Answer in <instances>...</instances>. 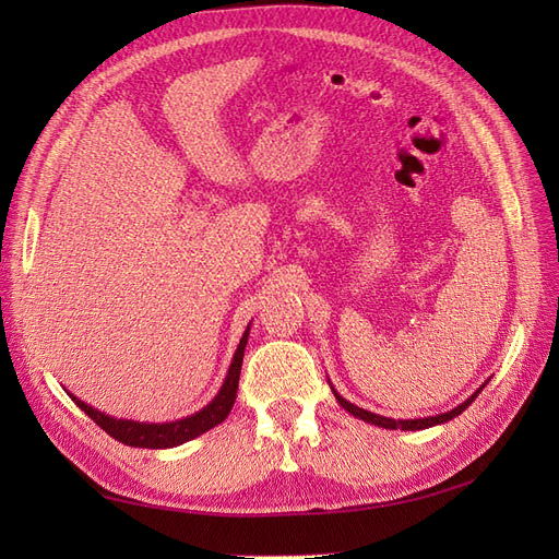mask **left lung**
Wrapping results in <instances>:
<instances>
[{
  "instance_id": "obj_1",
  "label": "left lung",
  "mask_w": 559,
  "mask_h": 559,
  "mask_svg": "<svg viewBox=\"0 0 559 559\" xmlns=\"http://www.w3.org/2000/svg\"><path fill=\"white\" fill-rule=\"evenodd\" d=\"M329 384H331V380H329ZM487 384V382H485ZM483 384V386H485ZM483 386H478L476 392H473L464 403H460L456 405V408H452V411H448V413H441V415H431V417H415V419H392V417H382V415H376V413H370V411H364V408H359V405H354V403H349L347 399H343L341 394L335 392L333 389V384H331V389H333V394H335V399H337V403L343 405V408L349 413V415H354V417H359V419H364V421H368V425H376V427H382V429H401V431H419V429H429V427H436V425H443V421H450L452 417H456V415H462L468 405L476 401V396L483 392Z\"/></svg>"
}]
</instances>
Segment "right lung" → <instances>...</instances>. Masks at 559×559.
<instances>
[{
    "label": "right lung",
    "mask_w": 559,
    "mask_h": 559,
    "mask_svg": "<svg viewBox=\"0 0 559 559\" xmlns=\"http://www.w3.org/2000/svg\"><path fill=\"white\" fill-rule=\"evenodd\" d=\"M249 326L245 329L240 345L233 354V361L228 366V376L218 389L216 396L205 405V408L183 417V419H175V421H134V419H118L111 415H105L103 411L93 408V405L83 403L81 399H76L74 394H70V399L79 405V408L86 413L95 425L103 427L111 438H116L118 443H126L130 448H151V450H165V448H177L186 441H193V438L202 436L205 431L214 429L216 425L228 417V413L233 411L235 396H238V382H240V370H242V359H245V347H247V337H249Z\"/></svg>",
    "instance_id": "obj_1"
}]
</instances>
